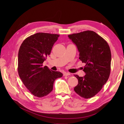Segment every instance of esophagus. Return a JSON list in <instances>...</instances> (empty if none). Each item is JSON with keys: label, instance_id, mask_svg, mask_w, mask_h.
<instances>
[{"label": "esophagus", "instance_id": "1", "mask_svg": "<svg viewBox=\"0 0 124 124\" xmlns=\"http://www.w3.org/2000/svg\"><path fill=\"white\" fill-rule=\"evenodd\" d=\"M71 74L69 72H64L63 73V76H69Z\"/></svg>", "mask_w": 124, "mask_h": 124}]
</instances>
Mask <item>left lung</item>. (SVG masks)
Wrapping results in <instances>:
<instances>
[{
	"label": "left lung",
	"mask_w": 124,
	"mask_h": 124,
	"mask_svg": "<svg viewBox=\"0 0 124 124\" xmlns=\"http://www.w3.org/2000/svg\"><path fill=\"white\" fill-rule=\"evenodd\" d=\"M76 45L79 59L85 64L84 77L75 75L78 84L74 91L85 99L93 97L108 80L111 70V54L107 42L93 31L87 30L68 35Z\"/></svg>",
	"instance_id": "left-lung-1"
}]
</instances>
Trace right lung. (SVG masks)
<instances>
[{
  "mask_svg": "<svg viewBox=\"0 0 124 124\" xmlns=\"http://www.w3.org/2000/svg\"><path fill=\"white\" fill-rule=\"evenodd\" d=\"M59 36L57 34L37 33L26 38L20 47L18 75L26 88L36 97L49 94L55 80L63 76L61 72L52 71L43 65Z\"/></svg>",
  "mask_w": 124,
  "mask_h": 124,
  "instance_id": "obj_1",
  "label": "right lung"
}]
</instances>
